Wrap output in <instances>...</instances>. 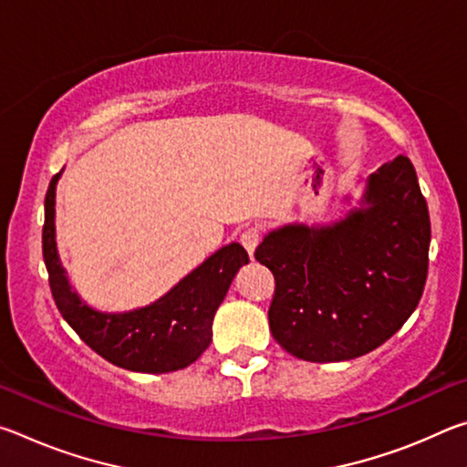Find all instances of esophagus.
Returning a JSON list of instances; mask_svg holds the SVG:
<instances>
[{"label": "esophagus", "mask_w": 467, "mask_h": 467, "mask_svg": "<svg viewBox=\"0 0 467 467\" xmlns=\"http://www.w3.org/2000/svg\"><path fill=\"white\" fill-rule=\"evenodd\" d=\"M259 239H262V236H259L257 228H247V231L241 234V244H243L244 249H247V253H249L251 257H253V253H255V249H257Z\"/></svg>", "instance_id": "34e87169"}]
</instances>
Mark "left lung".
<instances>
[{"instance_id": "obj_1", "label": "left lung", "mask_w": 467, "mask_h": 467, "mask_svg": "<svg viewBox=\"0 0 467 467\" xmlns=\"http://www.w3.org/2000/svg\"><path fill=\"white\" fill-rule=\"evenodd\" d=\"M429 244V208L406 156L368 175L358 203L334 223L274 228L255 251L275 278L274 339L309 362L375 350L414 313Z\"/></svg>"}]
</instances>
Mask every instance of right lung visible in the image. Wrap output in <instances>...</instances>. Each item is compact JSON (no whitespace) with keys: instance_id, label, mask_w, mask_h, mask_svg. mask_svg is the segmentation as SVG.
Here are the masks:
<instances>
[{"instance_id":"obj_1","label":"right lung","mask_w":467,"mask_h":467,"mask_svg":"<svg viewBox=\"0 0 467 467\" xmlns=\"http://www.w3.org/2000/svg\"><path fill=\"white\" fill-rule=\"evenodd\" d=\"M59 177L51 179L45 197L43 257L63 319L102 358L133 373L161 375L192 365L212 342V321L236 272L249 264L247 251L228 243L154 303L123 313L99 311L78 295L61 265L55 241Z\"/></svg>"}]
</instances>
